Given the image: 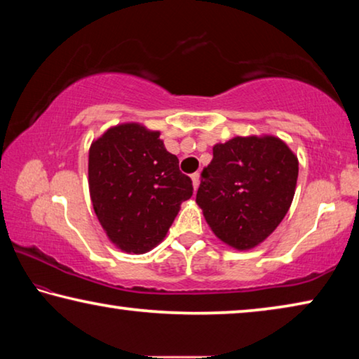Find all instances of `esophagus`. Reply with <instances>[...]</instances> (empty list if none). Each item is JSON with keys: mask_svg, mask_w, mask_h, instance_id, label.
Returning a JSON list of instances; mask_svg holds the SVG:
<instances>
[{"mask_svg": "<svg viewBox=\"0 0 359 359\" xmlns=\"http://www.w3.org/2000/svg\"><path fill=\"white\" fill-rule=\"evenodd\" d=\"M191 184H193V189H198V187H200V174L198 172H195V174H191Z\"/></svg>", "mask_w": 359, "mask_h": 359, "instance_id": "1", "label": "esophagus"}]
</instances>
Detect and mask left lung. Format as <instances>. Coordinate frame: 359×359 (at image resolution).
<instances>
[{"mask_svg": "<svg viewBox=\"0 0 359 359\" xmlns=\"http://www.w3.org/2000/svg\"><path fill=\"white\" fill-rule=\"evenodd\" d=\"M196 204L215 236L236 251L264 243L294 200L297 155L276 135H236L212 147Z\"/></svg>", "mask_w": 359, "mask_h": 359, "instance_id": "1", "label": "left lung"}]
</instances>
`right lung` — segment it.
<instances>
[{"label":"right lung","instance_id":"add662e5","mask_svg":"<svg viewBox=\"0 0 359 359\" xmlns=\"http://www.w3.org/2000/svg\"><path fill=\"white\" fill-rule=\"evenodd\" d=\"M140 123L108 128L89 147V195L105 235L128 254H145L168 235L180 204L193 195L190 177Z\"/></svg>","mask_w":359,"mask_h":359}]
</instances>
